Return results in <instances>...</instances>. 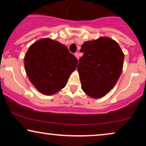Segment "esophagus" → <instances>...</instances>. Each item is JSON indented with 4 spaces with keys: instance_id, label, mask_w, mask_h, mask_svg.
I'll use <instances>...</instances> for the list:
<instances>
[{
    "instance_id": "1",
    "label": "esophagus",
    "mask_w": 146,
    "mask_h": 146,
    "mask_svg": "<svg viewBox=\"0 0 146 146\" xmlns=\"http://www.w3.org/2000/svg\"><path fill=\"white\" fill-rule=\"evenodd\" d=\"M74 56H75L76 57V58H77L78 60L79 59V55H78V53H75V54H74Z\"/></svg>"
}]
</instances>
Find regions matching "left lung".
<instances>
[{"label":"left lung","mask_w":146,"mask_h":146,"mask_svg":"<svg viewBox=\"0 0 146 146\" xmlns=\"http://www.w3.org/2000/svg\"><path fill=\"white\" fill-rule=\"evenodd\" d=\"M80 51L84 52L77 67L82 89L88 96L100 98L118 80L124 54L116 41L106 36L85 42Z\"/></svg>","instance_id":"8db88e82"}]
</instances>
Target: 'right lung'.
<instances>
[{
    "label": "right lung",
    "mask_w": 146,
    "mask_h": 146,
    "mask_svg": "<svg viewBox=\"0 0 146 146\" xmlns=\"http://www.w3.org/2000/svg\"><path fill=\"white\" fill-rule=\"evenodd\" d=\"M77 64V58L65 45L49 38L33 43L24 58L29 80L45 95H53L64 88Z\"/></svg>",
    "instance_id": "1"
}]
</instances>
